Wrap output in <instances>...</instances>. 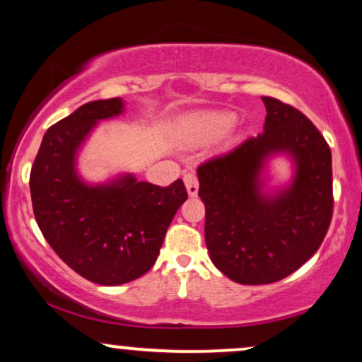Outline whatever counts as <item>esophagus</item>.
<instances>
[{
    "label": "esophagus",
    "instance_id": "esophagus-1",
    "mask_svg": "<svg viewBox=\"0 0 362 362\" xmlns=\"http://www.w3.org/2000/svg\"><path fill=\"white\" fill-rule=\"evenodd\" d=\"M184 182H185V187H187V192L189 195H197L199 192V178L195 175V172H185L184 173Z\"/></svg>",
    "mask_w": 362,
    "mask_h": 362
}]
</instances>
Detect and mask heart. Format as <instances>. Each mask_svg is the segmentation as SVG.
<instances>
[{"label": "heart", "instance_id": "b5f03b06", "mask_svg": "<svg viewBox=\"0 0 362 362\" xmlns=\"http://www.w3.org/2000/svg\"><path fill=\"white\" fill-rule=\"evenodd\" d=\"M236 122V115L233 112H207L199 115L190 124V132L195 138H214L223 134Z\"/></svg>", "mask_w": 362, "mask_h": 362}]
</instances>
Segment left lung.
Segmentation results:
<instances>
[{
    "label": "left lung",
    "mask_w": 362,
    "mask_h": 362,
    "mask_svg": "<svg viewBox=\"0 0 362 362\" xmlns=\"http://www.w3.org/2000/svg\"><path fill=\"white\" fill-rule=\"evenodd\" d=\"M264 132L197 168L206 206L211 260L240 284H271L301 267L318 250L334 213L332 153L315 124L288 103L262 97ZM288 152L297 163L289 189L261 194L264 158Z\"/></svg>",
    "instance_id": "left-lung-1"
}]
</instances>
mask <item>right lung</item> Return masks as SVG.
<instances>
[{
  "mask_svg": "<svg viewBox=\"0 0 362 362\" xmlns=\"http://www.w3.org/2000/svg\"><path fill=\"white\" fill-rule=\"evenodd\" d=\"M120 98L95 100L47 129L30 172L35 221L59 259L102 286L146 274L156 262L173 216L187 201L184 182L168 187L132 175L107 185L78 177V148L98 120L122 112Z\"/></svg>",
  "mask_w": 362,
  "mask_h": 362,
  "instance_id": "add662e5",
  "label": "right lung"
}]
</instances>
